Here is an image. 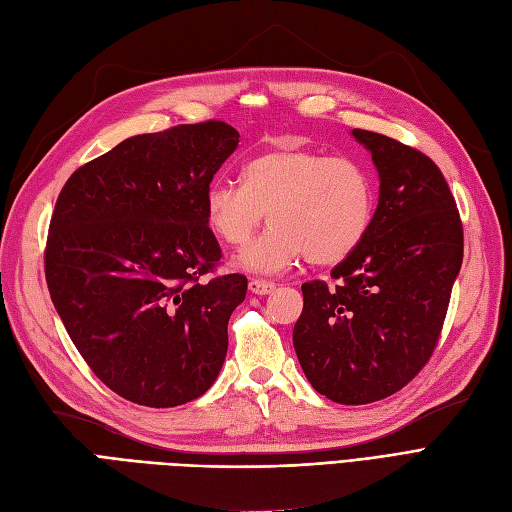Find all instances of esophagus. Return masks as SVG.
<instances>
[{"label": "esophagus", "mask_w": 512, "mask_h": 512, "mask_svg": "<svg viewBox=\"0 0 512 512\" xmlns=\"http://www.w3.org/2000/svg\"><path fill=\"white\" fill-rule=\"evenodd\" d=\"M250 290L254 294H269V292L275 290V284L267 282V280H260V277H252V280H250Z\"/></svg>", "instance_id": "esophagus-1"}]
</instances>
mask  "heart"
Masks as SVG:
<instances>
[{"instance_id": "1", "label": "heart", "mask_w": 512, "mask_h": 512, "mask_svg": "<svg viewBox=\"0 0 512 512\" xmlns=\"http://www.w3.org/2000/svg\"><path fill=\"white\" fill-rule=\"evenodd\" d=\"M376 192L367 168L346 156L277 147L243 168V183L218 179L205 196L207 224L222 243L241 247L269 213L271 228L241 254L252 271H282L301 256L337 265L367 237Z\"/></svg>"}]
</instances>
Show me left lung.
I'll return each mask as SVG.
<instances>
[{"instance_id": "1", "label": "left lung", "mask_w": 512, "mask_h": 512, "mask_svg": "<svg viewBox=\"0 0 512 512\" xmlns=\"http://www.w3.org/2000/svg\"><path fill=\"white\" fill-rule=\"evenodd\" d=\"M371 151L380 200L367 237L305 282L292 342L314 389L344 406L391 397L431 359L463 260V224L438 164L378 132L352 130Z\"/></svg>"}]
</instances>
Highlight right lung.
Masks as SVG:
<instances>
[{
    "label": "right lung",
    "mask_w": 512,
    "mask_h": 512,
    "mask_svg": "<svg viewBox=\"0 0 512 512\" xmlns=\"http://www.w3.org/2000/svg\"><path fill=\"white\" fill-rule=\"evenodd\" d=\"M237 143L218 119L138 134L76 168L57 196L46 286L89 369L132 404H188L220 374L247 277L215 275L205 196Z\"/></svg>",
    "instance_id": "right-lung-1"
}]
</instances>
